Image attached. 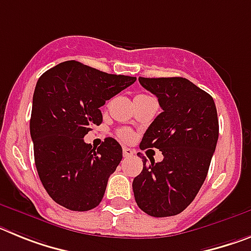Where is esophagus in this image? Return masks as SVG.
Returning <instances> with one entry per match:
<instances>
[{"mask_svg": "<svg viewBox=\"0 0 251 251\" xmlns=\"http://www.w3.org/2000/svg\"><path fill=\"white\" fill-rule=\"evenodd\" d=\"M133 151L130 150V148H128V147H123V156L126 157V158H127V157H130V156H133Z\"/></svg>", "mask_w": 251, "mask_h": 251, "instance_id": "34e87169", "label": "esophagus"}]
</instances>
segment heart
Returning <instances> with one entry per match:
<instances>
[{
    "mask_svg": "<svg viewBox=\"0 0 251 251\" xmlns=\"http://www.w3.org/2000/svg\"><path fill=\"white\" fill-rule=\"evenodd\" d=\"M118 137L122 141L129 142L130 139L133 138V133L132 130L128 129V128H121V129H118Z\"/></svg>",
    "mask_w": 251,
    "mask_h": 251,
    "instance_id": "b5f03b06",
    "label": "heart"
}]
</instances>
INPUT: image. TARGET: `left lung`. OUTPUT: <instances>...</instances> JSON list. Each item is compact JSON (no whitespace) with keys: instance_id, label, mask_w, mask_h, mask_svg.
Here are the masks:
<instances>
[{"instance_id":"1","label":"left lung","mask_w":251,"mask_h":251,"mask_svg":"<svg viewBox=\"0 0 251 251\" xmlns=\"http://www.w3.org/2000/svg\"><path fill=\"white\" fill-rule=\"evenodd\" d=\"M158 98L163 112L142 138L141 150L157 148L161 162L142 157L143 170L133 179L134 199L154 217L182 212L207 176L219 138L216 105L210 94L185 77H138Z\"/></svg>"}]
</instances>
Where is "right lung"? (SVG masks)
Returning a JSON list of instances; mask_svg holds the SVG:
<instances>
[{"label":"right lung","instance_id":"right-lung-1","mask_svg":"<svg viewBox=\"0 0 251 251\" xmlns=\"http://www.w3.org/2000/svg\"><path fill=\"white\" fill-rule=\"evenodd\" d=\"M136 81L70 60L39 77L32 98L30 134L37 174L46 192L72 211L100 203L106 183L122 161L114 138L98 148L84 136L103 122L100 106Z\"/></svg>","mask_w":251,"mask_h":251}]
</instances>
